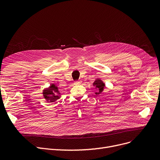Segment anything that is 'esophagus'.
Masks as SVG:
<instances>
[{"label":"esophagus","instance_id":"34e87169","mask_svg":"<svg viewBox=\"0 0 160 160\" xmlns=\"http://www.w3.org/2000/svg\"><path fill=\"white\" fill-rule=\"evenodd\" d=\"M81 82H82V81H81V80H78V81H75V82H74V85H78V84H80Z\"/></svg>","mask_w":160,"mask_h":160}]
</instances>
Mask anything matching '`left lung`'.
I'll return each instance as SVG.
<instances>
[{"label": "left lung", "instance_id": "8db88e82", "mask_svg": "<svg viewBox=\"0 0 160 160\" xmlns=\"http://www.w3.org/2000/svg\"><path fill=\"white\" fill-rule=\"evenodd\" d=\"M93 86L95 87L96 91H95V95H104V89L106 87L105 83L100 78H97L94 81Z\"/></svg>", "mask_w": 160, "mask_h": 160}]
</instances>
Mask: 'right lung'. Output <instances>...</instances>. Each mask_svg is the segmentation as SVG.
<instances>
[{
    "mask_svg": "<svg viewBox=\"0 0 160 160\" xmlns=\"http://www.w3.org/2000/svg\"><path fill=\"white\" fill-rule=\"evenodd\" d=\"M42 94L44 99L48 102H54L62 97L58 86L54 83H51L48 88H45Z\"/></svg>",
    "mask_w": 160,
    "mask_h": 160,
    "instance_id": "1",
    "label": "right lung"
}]
</instances>
